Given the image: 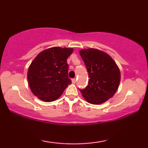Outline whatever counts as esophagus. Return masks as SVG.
<instances>
[{
  "label": "esophagus",
  "mask_w": 148,
  "mask_h": 148,
  "mask_svg": "<svg viewBox=\"0 0 148 148\" xmlns=\"http://www.w3.org/2000/svg\"><path fill=\"white\" fill-rule=\"evenodd\" d=\"M71 81H72V83H73V84H75V83H76V79H75V78L72 79Z\"/></svg>",
  "instance_id": "1"
}]
</instances>
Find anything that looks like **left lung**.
Wrapping results in <instances>:
<instances>
[{"instance_id": "left-lung-1", "label": "left lung", "mask_w": 148, "mask_h": 148, "mask_svg": "<svg viewBox=\"0 0 148 148\" xmlns=\"http://www.w3.org/2000/svg\"><path fill=\"white\" fill-rule=\"evenodd\" d=\"M88 73V84L79 89L89 103L99 104L114 96L119 88L121 73L116 62L101 50L89 48L79 52Z\"/></svg>"}]
</instances>
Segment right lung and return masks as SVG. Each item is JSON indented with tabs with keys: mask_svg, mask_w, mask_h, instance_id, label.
<instances>
[{
	"mask_svg": "<svg viewBox=\"0 0 148 148\" xmlns=\"http://www.w3.org/2000/svg\"><path fill=\"white\" fill-rule=\"evenodd\" d=\"M73 48L53 47L40 52L30 64L27 80L32 92L44 102L59 98L71 80L66 59Z\"/></svg>",
	"mask_w": 148,
	"mask_h": 148,
	"instance_id": "add662e5",
	"label": "right lung"
}]
</instances>
